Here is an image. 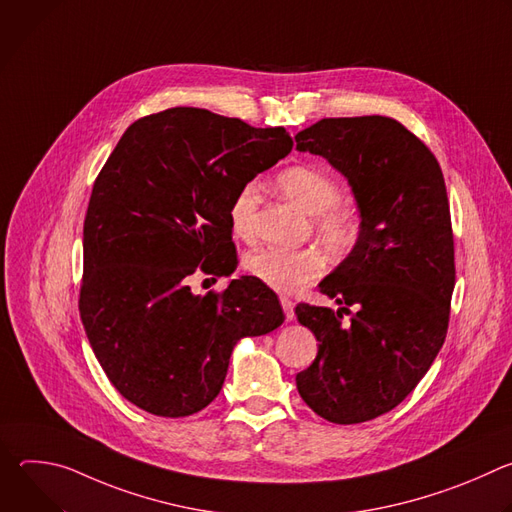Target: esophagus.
I'll list each match as a JSON object with an SVG mask.
<instances>
[{
  "instance_id": "esophagus-1",
  "label": "esophagus",
  "mask_w": 512,
  "mask_h": 512,
  "mask_svg": "<svg viewBox=\"0 0 512 512\" xmlns=\"http://www.w3.org/2000/svg\"><path fill=\"white\" fill-rule=\"evenodd\" d=\"M281 308H283V314H285V318L291 322L296 318V314H294V302H291L289 298H281Z\"/></svg>"
}]
</instances>
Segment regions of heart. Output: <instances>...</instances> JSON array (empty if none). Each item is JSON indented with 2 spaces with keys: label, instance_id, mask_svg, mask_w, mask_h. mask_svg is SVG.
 I'll return each instance as SVG.
<instances>
[{
  "label": "heart",
  "instance_id": "heart-1",
  "mask_svg": "<svg viewBox=\"0 0 512 512\" xmlns=\"http://www.w3.org/2000/svg\"><path fill=\"white\" fill-rule=\"evenodd\" d=\"M277 190L306 214L316 216V233L332 251H344L356 237V223L348 210L338 206L340 186L316 166H291L277 176ZM259 206L257 182L243 184L233 196L229 221L233 233L251 241L255 237V212ZM245 269L275 291H296L324 271L318 249H261L245 257Z\"/></svg>",
  "mask_w": 512,
  "mask_h": 512
}]
</instances>
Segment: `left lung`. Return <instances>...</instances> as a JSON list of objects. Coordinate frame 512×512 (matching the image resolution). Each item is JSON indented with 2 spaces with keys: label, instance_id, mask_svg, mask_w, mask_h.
Wrapping results in <instances>:
<instances>
[{
  "label": "left lung",
  "instance_id": "left-lung-1",
  "mask_svg": "<svg viewBox=\"0 0 512 512\" xmlns=\"http://www.w3.org/2000/svg\"><path fill=\"white\" fill-rule=\"evenodd\" d=\"M296 143L346 178L360 218L352 251L318 283L340 308H296L320 342L296 385L320 417L362 423L397 407L446 340L456 279L446 182L433 154L391 117L322 119ZM350 305L357 312L344 325Z\"/></svg>",
  "mask_w": 512,
  "mask_h": 512
}]
</instances>
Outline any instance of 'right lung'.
Listing matches in <instances>:
<instances>
[{"instance_id":"obj_1","label":"right lung","mask_w":512,"mask_h":512,"mask_svg":"<svg viewBox=\"0 0 512 512\" xmlns=\"http://www.w3.org/2000/svg\"><path fill=\"white\" fill-rule=\"evenodd\" d=\"M291 148L283 127L196 107L143 117L115 145L87 208L79 308L105 375L139 409H204L237 342L283 324L277 296L251 275L221 296L192 294L188 277L196 267L225 277L237 269L233 196Z\"/></svg>"}]
</instances>
